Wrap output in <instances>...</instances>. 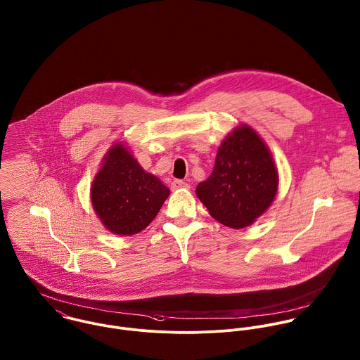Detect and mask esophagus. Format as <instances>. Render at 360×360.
Returning a JSON list of instances; mask_svg holds the SVG:
<instances>
[{
  "label": "esophagus",
  "instance_id": "1",
  "mask_svg": "<svg viewBox=\"0 0 360 360\" xmlns=\"http://www.w3.org/2000/svg\"><path fill=\"white\" fill-rule=\"evenodd\" d=\"M189 188V184H186V182H184V181H174L172 184H171V189L172 191H176V189H188Z\"/></svg>",
  "mask_w": 360,
  "mask_h": 360
}]
</instances>
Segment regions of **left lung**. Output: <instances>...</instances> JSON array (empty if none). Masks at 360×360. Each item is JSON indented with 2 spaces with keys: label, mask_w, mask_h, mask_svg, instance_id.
<instances>
[{
  "label": "left lung",
  "mask_w": 360,
  "mask_h": 360,
  "mask_svg": "<svg viewBox=\"0 0 360 360\" xmlns=\"http://www.w3.org/2000/svg\"><path fill=\"white\" fill-rule=\"evenodd\" d=\"M278 192V171L260 135L240 124L218 147L212 175L196 188L199 200L218 222L240 229L271 206Z\"/></svg>",
  "instance_id": "8db88e82"
}]
</instances>
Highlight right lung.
<instances>
[{
    "label": "right lung",
    "instance_id": "obj_1",
    "mask_svg": "<svg viewBox=\"0 0 360 360\" xmlns=\"http://www.w3.org/2000/svg\"><path fill=\"white\" fill-rule=\"evenodd\" d=\"M169 189L143 167L122 142L105 153L96 174L90 199L96 216L112 233H139L155 218Z\"/></svg>",
    "mask_w": 360,
    "mask_h": 360
}]
</instances>
